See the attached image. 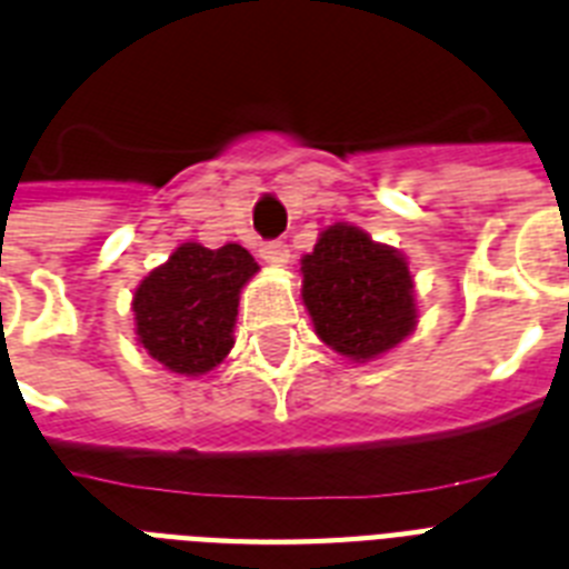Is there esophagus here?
<instances>
[{"mask_svg": "<svg viewBox=\"0 0 569 569\" xmlns=\"http://www.w3.org/2000/svg\"><path fill=\"white\" fill-rule=\"evenodd\" d=\"M260 257L269 262V266H286L292 253H289V244L280 242V239H274V242H262Z\"/></svg>", "mask_w": 569, "mask_h": 569, "instance_id": "34e87169", "label": "esophagus"}]
</instances>
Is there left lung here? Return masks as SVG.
<instances>
[{
    "instance_id": "8db88e82",
    "label": "left lung",
    "mask_w": 569,
    "mask_h": 569,
    "mask_svg": "<svg viewBox=\"0 0 569 569\" xmlns=\"http://www.w3.org/2000/svg\"><path fill=\"white\" fill-rule=\"evenodd\" d=\"M300 298L316 336L350 362H371L409 339L418 325L415 280L397 248L336 221L300 260Z\"/></svg>"
}]
</instances>
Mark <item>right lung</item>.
<instances>
[{
	"label": "right lung",
	"instance_id": "right-lung-1",
	"mask_svg": "<svg viewBox=\"0 0 569 569\" xmlns=\"http://www.w3.org/2000/svg\"><path fill=\"white\" fill-rule=\"evenodd\" d=\"M260 271L242 244L183 242L133 292L137 341L166 371L201 377L233 348L239 295Z\"/></svg>",
	"mask_w": 569,
	"mask_h": 569
}]
</instances>
